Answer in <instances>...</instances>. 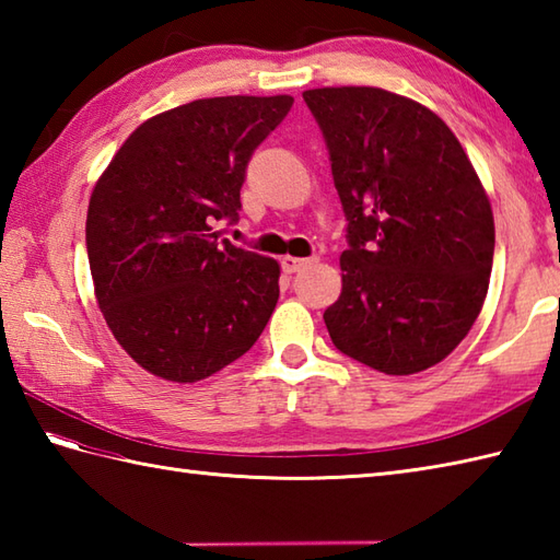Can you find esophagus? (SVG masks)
<instances>
[{
  "label": "esophagus",
  "mask_w": 560,
  "mask_h": 560,
  "mask_svg": "<svg viewBox=\"0 0 560 560\" xmlns=\"http://www.w3.org/2000/svg\"><path fill=\"white\" fill-rule=\"evenodd\" d=\"M307 265H311V259H301V257H291V255L281 257V267H283V271H287V273L301 271V269H305Z\"/></svg>",
  "instance_id": "obj_1"
}]
</instances>
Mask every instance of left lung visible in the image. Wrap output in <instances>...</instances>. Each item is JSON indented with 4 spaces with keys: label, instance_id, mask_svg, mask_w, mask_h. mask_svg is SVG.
Instances as JSON below:
<instances>
[{
    "label": "left lung",
    "instance_id": "1",
    "mask_svg": "<svg viewBox=\"0 0 560 560\" xmlns=\"http://www.w3.org/2000/svg\"><path fill=\"white\" fill-rule=\"evenodd\" d=\"M323 129L347 213L335 347L385 375L440 363L489 291L493 211L452 129L425 105L373 86L303 93Z\"/></svg>",
    "mask_w": 560,
    "mask_h": 560
}]
</instances>
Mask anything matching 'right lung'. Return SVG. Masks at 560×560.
I'll return each instance as SVG.
<instances>
[{
  "mask_svg": "<svg viewBox=\"0 0 560 560\" xmlns=\"http://www.w3.org/2000/svg\"><path fill=\"white\" fill-rule=\"evenodd\" d=\"M291 96L201 98L125 139L89 201L96 301L117 343L151 375L197 383L253 349L279 301V261L233 245L253 151Z\"/></svg>",
  "mask_w": 560,
  "mask_h": 560,
  "instance_id": "obj_1",
  "label": "right lung"
}]
</instances>
